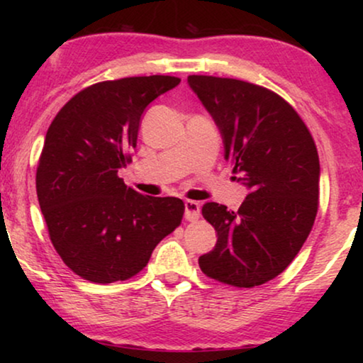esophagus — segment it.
<instances>
[{"mask_svg": "<svg viewBox=\"0 0 363 363\" xmlns=\"http://www.w3.org/2000/svg\"><path fill=\"white\" fill-rule=\"evenodd\" d=\"M185 218L188 221H196L200 218V203L186 200L185 201Z\"/></svg>", "mask_w": 363, "mask_h": 363, "instance_id": "34e87169", "label": "esophagus"}]
</instances>
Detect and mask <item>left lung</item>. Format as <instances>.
I'll list each match as a JSON object with an SVG mask.
<instances>
[{
    "mask_svg": "<svg viewBox=\"0 0 363 363\" xmlns=\"http://www.w3.org/2000/svg\"><path fill=\"white\" fill-rule=\"evenodd\" d=\"M188 84L220 128L235 178L250 188L238 211L203 205L218 241L198 262L223 284L261 286L291 264L314 225L315 142L294 107L269 89L213 76H188Z\"/></svg>",
    "mask_w": 363,
    "mask_h": 363,
    "instance_id": "obj_1",
    "label": "left lung"
}]
</instances>
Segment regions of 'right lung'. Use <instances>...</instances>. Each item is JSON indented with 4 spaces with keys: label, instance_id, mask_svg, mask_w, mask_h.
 I'll return each instance as SVG.
<instances>
[{
    "label": "right lung",
    "instance_id": "obj_1",
    "mask_svg": "<svg viewBox=\"0 0 363 363\" xmlns=\"http://www.w3.org/2000/svg\"><path fill=\"white\" fill-rule=\"evenodd\" d=\"M178 84L173 76L92 84L48 128L36 170L39 206L54 250L82 279H130L180 226V198L140 195L118 177L132 162L145 107Z\"/></svg>",
    "mask_w": 363,
    "mask_h": 363
}]
</instances>
